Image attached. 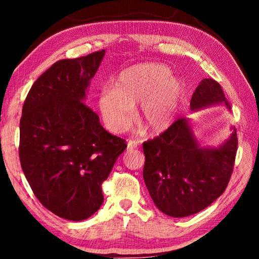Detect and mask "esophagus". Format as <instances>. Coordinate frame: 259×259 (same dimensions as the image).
Wrapping results in <instances>:
<instances>
[{
  "instance_id": "34e87169",
  "label": "esophagus",
  "mask_w": 259,
  "mask_h": 259,
  "mask_svg": "<svg viewBox=\"0 0 259 259\" xmlns=\"http://www.w3.org/2000/svg\"><path fill=\"white\" fill-rule=\"evenodd\" d=\"M138 147V143L136 140H129L128 142V150H133V148H137Z\"/></svg>"
}]
</instances>
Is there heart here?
<instances>
[{"mask_svg":"<svg viewBox=\"0 0 259 259\" xmlns=\"http://www.w3.org/2000/svg\"><path fill=\"white\" fill-rule=\"evenodd\" d=\"M170 73L164 65L155 63L134 65L122 71L111 93H104L98 99L108 130L124 133L133 123V109L138 104L137 119L147 131L159 134L168 128L183 95L182 81Z\"/></svg>","mask_w":259,"mask_h":259,"instance_id":"obj_1","label":"heart"}]
</instances>
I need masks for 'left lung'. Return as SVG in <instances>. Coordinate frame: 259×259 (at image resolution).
Returning <instances> with one entry per match:
<instances>
[{"label":"left lung","mask_w":259,"mask_h":259,"mask_svg":"<svg viewBox=\"0 0 259 259\" xmlns=\"http://www.w3.org/2000/svg\"><path fill=\"white\" fill-rule=\"evenodd\" d=\"M224 103L221 84L203 78L191 99V109ZM218 148L201 147L186 119L181 117L157 137L143 144L144 182L153 202L171 217H187L211 204L226 190L233 172L238 137Z\"/></svg>","instance_id":"left-lung-1"}]
</instances>
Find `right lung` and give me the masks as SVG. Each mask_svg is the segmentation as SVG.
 I'll return each mask as SVG.
<instances>
[{"label":"right lung","mask_w":259,"mask_h":259,"mask_svg":"<svg viewBox=\"0 0 259 259\" xmlns=\"http://www.w3.org/2000/svg\"><path fill=\"white\" fill-rule=\"evenodd\" d=\"M105 50L56 61L34 82L20 119L19 159L42 205L68 221H83L100 208L102 184L124 152L83 103Z\"/></svg>","instance_id":"1"}]
</instances>
